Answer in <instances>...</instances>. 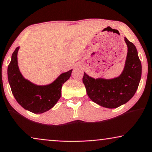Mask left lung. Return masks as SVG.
<instances>
[{"mask_svg": "<svg viewBox=\"0 0 152 152\" xmlns=\"http://www.w3.org/2000/svg\"><path fill=\"white\" fill-rule=\"evenodd\" d=\"M127 55L123 71L113 79H95L84 73L82 81L86 93L93 102L99 106L115 109L132 98L141 79L142 66L134 43L124 37Z\"/></svg>", "mask_w": 152, "mask_h": 152, "instance_id": "obj_1", "label": "left lung"}]
</instances>
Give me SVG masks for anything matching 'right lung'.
<instances>
[{
	"label": "right lung",
	"mask_w": 152,
	"mask_h": 152,
	"mask_svg": "<svg viewBox=\"0 0 152 152\" xmlns=\"http://www.w3.org/2000/svg\"><path fill=\"white\" fill-rule=\"evenodd\" d=\"M17 47L8 66L7 77L12 94L25 109L34 113H42L52 109L61 95V87L70 78L72 69L61 73L51 84L37 85L23 77L18 66Z\"/></svg>",
	"instance_id": "add662e5"
}]
</instances>
